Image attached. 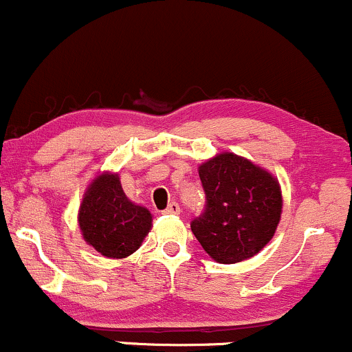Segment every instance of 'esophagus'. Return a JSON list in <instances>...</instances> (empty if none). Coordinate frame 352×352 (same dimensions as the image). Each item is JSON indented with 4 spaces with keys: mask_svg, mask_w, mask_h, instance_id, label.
I'll return each mask as SVG.
<instances>
[{
    "mask_svg": "<svg viewBox=\"0 0 352 352\" xmlns=\"http://www.w3.org/2000/svg\"><path fill=\"white\" fill-rule=\"evenodd\" d=\"M164 213H165V215H179V213H180L179 204H175V201H172V204L168 205V207L164 210Z\"/></svg>",
    "mask_w": 352,
    "mask_h": 352,
    "instance_id": "esophagus-1",
    "label": "esophagus"
}]
</instances>
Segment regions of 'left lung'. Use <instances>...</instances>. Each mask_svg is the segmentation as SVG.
I'll return each mask as SVG.
<instances>
[{"mask_svg": "<svg viewBox=\"0 0 352 352\" xmlns=\"http://www.w3.org/2000/svg\"><path fill=\"white\" fill-rule=\"evenodd\" d=\"M205 210L190 223L193 235L218 263L248 260L265 248L281 218L278 180L265 168L232 152L199 167Z\"/></svg>", "mask_w": 352, "mask_h": 352, "instance_id": "left-lung-1", "label": "left lung"}]
</instances>
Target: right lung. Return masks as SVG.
Here are the masks:
<instances>
[{"mask_svg":"<svg viewBox=\"0 0 352 352\" xmlns=\"http://www.w3.org/2000/svg\"><path fill=\"white\" fill-rule=\"evenodd\" d=\"M78 221L87 245L117 260L139 250L152 228L151 212L129 200L119 175L109 172L89 184Z\"/></svg>","mask_w":352,"mask_h":352,"instance_id":"add662e5","label":"right lung"}]
</instances>
